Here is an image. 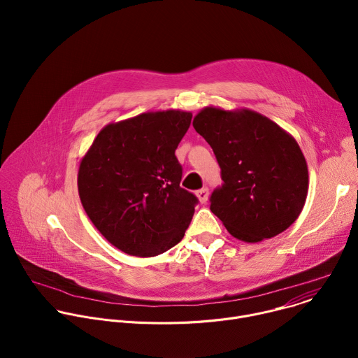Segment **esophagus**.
Wrapping results in <instances>:
<instances>
[{
	"label": "esophagus",
	"instance_id": "obj_1",
	"mask_svg": "<svg viewBox=\"0 0 358 358\" xmlns=\"http://www.w3.org/2000/svg\"><path fill=\"white\" fill-rule=\"evenodd\" d=\"M208 195H210V191H208L207 187H203V188H201V189L196 191V196H198V199H199L202 203L208 201Z\"/></svg>",
	"mask_w": 358,
	"mask_h": 358
}]
</instances>
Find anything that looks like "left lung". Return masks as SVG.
Returning <instances> with one entry per match:
<instances>
[{"mask_svg": "<svg viewBox=\"0 0 358 358\" xmlns=\"http://www.w3.org/2000/svg\"><path fill=\"white\" fill-rule=\"evenodd\" d=\"M211 145L222 185L211 211L229 234L245 242L287 229L303 210L309 174L296 140L268 117L252 112L206 108L192 122Z\"/></svg>", "mask_w": 358, "mask_h": 358, "instance_id": "1", "label": "left lung"}]
</instances>
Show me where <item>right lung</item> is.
Wrapping results in <instances>:
<instances>
[{"mask_svg": "<svg viewBox=\"0 0 358 358\" xmlns=\"http://www.w3.org/2000/svg\"><path fill=\"white\" fill-rule=\"evenodd\" d=\"M192 115L143 113L101 130L82 159V206L112 245L133 257H156L184 236L198 198L180 187L176 148Z\"/></svg>", "mask_w": 358, "mask_h": 358, "instance_id": "obj_1", "label": "right lung"}]
</instances>
